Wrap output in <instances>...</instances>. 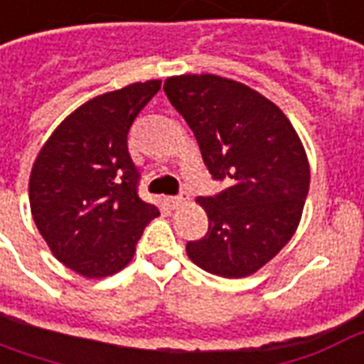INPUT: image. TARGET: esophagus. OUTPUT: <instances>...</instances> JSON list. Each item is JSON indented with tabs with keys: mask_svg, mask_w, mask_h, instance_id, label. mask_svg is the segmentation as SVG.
Returning a JSON list of instances; mask_svg holds the SVG:
<instances>
[{
	"mask_svg": "<svg viewBox=\"0 0 364 364\" xmlns=\"http://www.w3.org/2000/svg\"><path fill=\"white\" fill-rule=\"evenodd\" d=\"M187 200H189V193H187V191H181L177 196H169L168 204L171 208H179V206L187 203Z\"/></svg>",
	"mask_w": 364,
	"mask_h": 364,
	"instance_id": "34e87169",
	"label": "esophagus"
}]
</instances>
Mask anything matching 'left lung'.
<instances>
[{
    "mask_svg": "<svg viewBox=\"0 0 364 364\" xmlns=\"http://www.w3.org/2000/svg\"><path fill=\"white\" fill-rule=\"evenodd\" d=\"M164 92L195 133L210 175L225 183L196 198L208 231L187 243V255L210 274L250 276L297 230L311 181L305 148L284 112L241 82L179 75Z\"/></svg>",
    "mask_w": 364,
    "mask_h": 364,
    "instance_id": "1",
    "label": "left lung"
}]
</instances>
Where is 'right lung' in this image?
Listing matches in <instances>:
<instances>
[{
	"instance_id": "1",
	"label": "right lung",
	"mask_w": 364,
	"mask_h": 364,
	"mask_svg": "<svg viewBox=\"0 0 364 364\" xmlns=\"http://www.w3.org/2000/svg\"><path fill=\"white\" fill-rule=\"evenodd\" d=\"M161 80L134 82L88 100L61 121L34 161L31 210L53 257L85 278H106L131 262L154 204L139 196L129 129Z\"/></svg>"
}]
</instances>
